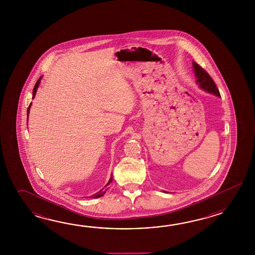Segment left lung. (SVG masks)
Instances as JSON below:
<instances>
[{"mask_svg": "<svg viewBox=\"0 0 255 255\" xmlns=\"http://www.w3.org/2000/svg\"><path fill=\"white\" fill-rule=\"evenodd\" d=\"M193 67L195 70L196 77H197V82L199 86L206 90L207 92L212 93L216 95L218 97H221V94L219 92V89L216 87L215 83L212 80L211 76L204 70L201 65H198L197 63H193Z\"/></svg>", "mask_w": 255, "mask_h": 255, "instance_id": "left-lung-1", "label": "left lung"}]
</instances>
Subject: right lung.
<instances>
[{
	"mask_svg": "<svg viewBox=\"0 0 255 255\" xmlns=\"http://www.w3.org/2000/svg\"><path fill=\"white\" fill-rule=\"evenodd\" d=\"M41 78V77H40ZM39 83H40V79H38L37 80V82H36V84H35V86H34V87H33V98H34V96H35V93H36V90H37V88H38L39 86ZM30 108H31V104L29 105V107H28L27 109V116L29 115V111H30ZM112 182V176H111V178H110V179H109V183L107 184V186L104 188V189H102V190H100V191H98V193H96L95 195H93L92 198H94V199H98V198H100V197H102V196L106 193V191H107V187L109 186L110 183Z\"/></svg>",
	"mask_w": 255,
	"mask_h": 255,
	"instance_id": "1",
	"label": "right lung"
}]
</instances>
